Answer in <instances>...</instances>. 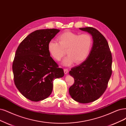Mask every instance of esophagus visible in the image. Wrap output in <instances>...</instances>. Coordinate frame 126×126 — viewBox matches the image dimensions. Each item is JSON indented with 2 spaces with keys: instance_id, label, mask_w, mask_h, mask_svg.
<instances>
[{
  "instance_id": "1",
  "label": "esophagus",
  "mask_w": 126,
  "mask_h": 126,
  "mask_svg": "<svg viewBox=\"0 0 126 126\" xmlns=\"http://www.w3.org/2000/svg\"><path fill=\"white\" fill-rule=\"evenodd\" d=\"M64 72L65 74H67L68 72V69L67 68H64Z\"/></svg>"
}]
</instances>
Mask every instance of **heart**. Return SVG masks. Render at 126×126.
<instances>
[{
  "instance_id": "heart-1",
  "label": "heart",
  "mask_w": 126,
  "mask_h": 126,
  "mask_svg": "<svg viewBox=\"0 0 126 126\" xmlns=\"http://www.w3.org/2000/svg\"><path fill=\"white\" fill-rule=\"evenodd\" d=\"M58 43L50 40L47 48L51 57L60 61L65 54H68L63 61L68 66L76 61L81 63L88 57L93 45L92 36L88 33L78 34L71 31H66L57 37Z\"/></svg>"
}]
</instances>
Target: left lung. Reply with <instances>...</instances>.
<instances>
[{
  "mask_svg": "<svg viewBox=\"0 0 126 126\" xmlns=\"http://www.w3.org/2000/svg\"><path fill=\"white\" fill-rule=\"evenodd\" d=\"M90 33L93 46L88 57L69 71L74 83L69 88L72 98L81 103L94 102L104 94L111 76L112 56L104 36L94 27L79 28Z\"/></svg>",
  "mask_w": 126,
  "mask_h": 126,
  "instance_id": "8db88e82",
  "label": "left lung"
}]
</instances>
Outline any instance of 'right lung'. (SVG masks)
<instances>
[{"label":"right lung","instance_id":"right-lung-1","mask_svg":"<svg viewBox=\"0 0 126 126\" xmlns=\"http://www.w3.org/2000/svg\"><path fill=\"white\" fill-rule=\"evenodd\" d=\"M59 32L54 29L35 31L16 51L12 64L14 82L21 94L31 101L47 98L52 91L53 80L64 75L47 48L49 42Z\"/></svg>","mask_w":126,"mask_h":126}]
</instances>
